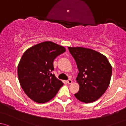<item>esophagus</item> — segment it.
<instances>
[{"label": "esophagus", "instance_id": "obj_1", "mask_svg": "<svg viewBox=\"0 0 126 126\" xmlns=\"http://www.w3.org/2000/svg\"><path fill=\"white\" fill-rule=\"evenodd\" d=\"M72 82H73V81H72V79H68V81H67V83H68V84H72Z\"/></svg>", "mask_w": 126, "mask_h": 126}]
</instances>
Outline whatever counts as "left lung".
Wrapping results in <instances>:
<instances>
[{"label":"left lung","instance_id":"8db88e82","mask_svg":"<svg viewBox=\"0 0 126 126\" xmlns=\"http://www.w3.org/2000/svg\"><path fill=\"white\" fill-rule=\"evenodd\" d=\"M76 61L79 73L76 78L79 90L75 94L80 101L90 103L98 100L110 82L112 67L104 55L87 48L68 47Z\"/></svg>","mask_w":126,"mask_h":126}]
</instances>
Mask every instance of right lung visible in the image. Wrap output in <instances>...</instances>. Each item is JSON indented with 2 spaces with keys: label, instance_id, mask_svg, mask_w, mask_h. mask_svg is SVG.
Here are the masks:
<instances>
[{
  "label": "right lung",
  "instance_id": "right-lung-1",
  "mask_svg": "<svg viewBox=\"0 0 126 126\" xmlns=\"http://www.w3.org/2000/svg\"><path fill=\"white\" fill-rule=\"evenodd\" d=\"M65 51L61 45L46 41L29 48L23 54L18 64V79L25 94L33 101H49L63 85L51 72L54 59Z\"/></svg>",
  "mask_w": 126,
  "mask_h": 126
}]
</instances>
